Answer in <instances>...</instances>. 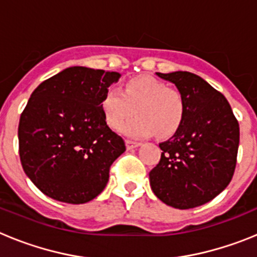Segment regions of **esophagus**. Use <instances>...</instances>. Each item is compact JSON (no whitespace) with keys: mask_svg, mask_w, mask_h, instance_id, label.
Returning a JSON list of instances; mask_svg holds the SVG:
<instances>
[{"mask_svg":"<svg viewBox=\"0 0 257 257\" xmlns=\"http://www.w3.org/2000/svg\"><path fill=\"white\" fill-rule=\"evenodd\" d=\"M126 145H127V149H133V148H138L140 147V143L139 142H134V140H126Z\"/></svg>","mask_w":257,"mask_h":257,"instance_id":"esophagus-1","label":"esophagus"}]
</instances>
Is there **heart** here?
<instances>
[{
	"label": "heart",
	"instance_id": "1",
	"mask_svg": "<svg viewBox=\"0 0 257 257\" xmlns=\"http://www.w3.org/2000/svg\"><path fill=\"white\" fill-rule=\"evenodd\" d=\"M101 104L106 122L114 128L137 109L138 115L121 126L122 133L134 138H147L154 133L160 138L171 136L180 127L185 112L180 92L149 76L130 79L122 92L109 88Z\"/></svg>",
	"mask_w": 257,
	"mask_h": 257
}]
</instances>
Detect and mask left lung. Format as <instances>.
<instances>
[{"label":"left lung","instance_id":"obj_1","mask_svg":"<svg viewBox=\"0 0 257 257\" xmlns=\"http://www.w3.org/2000/svg\"><path fill=\"white\" fill-rule=\"evenodd\" d=\"M183 96L185 112L178 131L149 172L153 193L180 210L205 205L230 183L237 163L239 124L225 96L190 72L157 73Z\"/></svg>","mask_w":257,"mask_h":257}]
</instances>
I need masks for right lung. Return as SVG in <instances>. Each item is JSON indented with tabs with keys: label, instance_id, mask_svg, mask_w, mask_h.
<instances>
[{
	"label": "right lung",
	"instance_id": "1",
	"mask_svg": "<svg viewBox=\"0 0 257 257\" xmlns=\"http://www.w3.org/2000/svg\"><path fill=\"white\" fill-rule=\"evenodd\" d=\"M121 74L70 67L41 83L20 115L23 170L47 197L86 203L103 192L112 163L126 151L106 124L103 99Z\"/></svg>",
	"mask_w": 257,
	"mask_h": 257
}]
</instances>
